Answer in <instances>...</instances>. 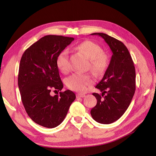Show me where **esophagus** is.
Segmentation results:
<instances>
[{"label":"esophagus","instance_id":"1","mask_svg":"<svg viewBox=\"0 0 156 156\" xmlns=\"http://www.w3.org/2000/svg\"><path fill=\"white\" fill-rule=\"evenodd\" d=\"M85 96L86 95L84 94H77L76 95L77 98H84Z\"/></svg>","mask_w":156,"mask_h":156}]
</instances>
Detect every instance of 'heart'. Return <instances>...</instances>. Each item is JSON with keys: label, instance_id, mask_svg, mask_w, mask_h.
I'll use <instances>...</instances> for the list:
<instances>
[{"label": "heart", "instance_id": "b5f03b06", "mask_svg": "<svg viewBox=\"0 0 156 156\" xmlns=\"http://www.w3.org/2000/svg\"><path fill=\"white\" fill-rule=\"evenodd\" d=\"M76 48L80 53L89 58L90 69L95 74L99 76L103 73L107 66V57L103 53V50L99 45L92 41H86L80 43ZM56 65L62 73H66L69 70L70 64L66 50L62 51L58 55ZM94 81V79L89 75L74 74L67 79L66 85L72 90L84 92Z\"/></svg>", "mask_w": 156, "mask_h": 156}]
</instances>
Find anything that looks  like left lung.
Here are the masks:
<instances>
[{
    "label": "left lung",
    "instance_id": "obj_1",
    "mask_svg": "<svg viewBox=\"0 0 156 156\" xmlns=\"http://www.w3.org/2000/svg\"><path fill=\"white\" fill-rule=\"evenodd\" d=\"M91 35L101 37L112 52L104 76L95 87L102 94L93 93L98 102L90 112L95 121L108 125L119 119L131 103L136 90L135 67L122 42L103 33Z\"/></svg>",
    "mask_w": 156,
    "mask_h": 156
}]
</instances>
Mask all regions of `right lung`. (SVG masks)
Listing matches in <instances>:
<instances>
[{
	"instance_id": "obj_1",
	"label": "right lung",
	"mask_w": 156,
	"mask_h": 156,
	"mask_svg": "<svg viewBox=\"0 0 156 156\" xmlns=\"http://www.w3.org/2000/svg\"><path fill=\"white\" fill-rule=\"evenodd\" d=\"M74 40L49 35L42 37L23 53L20 61L18 85L26 112L37 124L55 128L65 118L76 94L68 90L52 96L51 90L63 88L56 58Z\"/></svg>"
}]
</instances>
